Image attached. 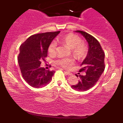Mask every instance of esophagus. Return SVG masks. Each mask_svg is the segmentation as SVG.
I'll return each instance as SVG.
<instances>
[{
    "mask_svg": "<svg viewBox=\"0 0 123 123\" xmlns=\"http://www.w3.org/2000/svg\"><path fill=\"white\" fill-rule=\"evenodd\" d=\"M64 73H65L66 75H71V73L69 72H66V71H64Z\"/></svg>",
    "mask_w": 123,
    "mask_h": 123,
    "instance_id": "1",
    "label": "esophagus"
}]
</instances>
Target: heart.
Here are the masks:
<instances>
[{"mask_svg":"<svg viewBox=\"0 0 123 123\" xmlns=\"http://www.w3.org/2000/svg\"><path fill=\"white\" fill-rule=\"evenodd\" d=\"M57 41L71 49L73 54L78 58H81L84 57L87 53V46L85 44L80 43L81 39L76 35L69 33L65 36H61L58 38ZM56 47V42L54 41L52 42L49 45L48 49L49 53L50 54H54L55 53ZM55 63L64 68L68 69L73 63V61L69 58H64L57 60L55 61Z\"/></svg>","mask_w":123,"mask_h":123,"instance_id":"obj_1","label":"heart"}]
</instances>
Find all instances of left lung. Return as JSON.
I'll list each match as a JSON object with an SVG mask.
<instances>
[{"instance_id": "8db88e82", "label": "left lung", "mask_w": 123, "mask_h": 123, "mask_svg": "<svg viewBox=\"0 0 123 123\" xmlns=\"http://www.w3.org/2000/svg\"><path fill=\"white\" fill-rule=\"evenodd\" d=\"M85 38L88 43V53L81 63L79 72H85L86 75H79V80L71 87L79 91H85L96 84L105 70V53L100 43L95 37L81 31H76ZM78 77V75L76 76Z\"/></svg>"}]
</instances>
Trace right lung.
Masks as SVG:
<instances>
[{
    "label": "right lung",
    "instance_id": "add662e5",
    "mask_svg": "<svg viewBox=\"0 0 123 123\" xmlns=\"http://www.w3.org/2000/svg\"><path fill=\"white\" fill-rule=\"evenodd\" d=\"M60 33L58 31L33 35L21 45L18 64L22 77L32 87L40 88L51 81L55 71L46 70L40 64L47 57L49 45Z\"/></svg>",
    "mask_w": 123,
    "mask_h": 123
}]
</instances>
